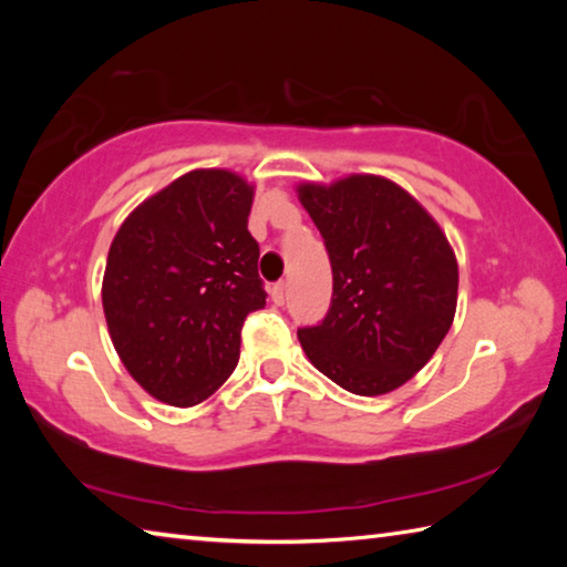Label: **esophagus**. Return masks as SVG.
I'll use <instances>...</instances> for the list:
<instances>
[{
	"instance_id": "esophagus-1",
	"label": "esophagus",
	"mask_w": 567,
	"mask_h": 567,
	"mask_svg": "<svg viewBox=\"0 0 567 567\" xmlns=\"http://www.w3.org/2000/svg\"><path fill=\"white\" fill-rule=\"evenodd\" d=\"M270 297H272V302H275V305H282V302H285V282H277V285H272Z\"/></svg>"
}]
</instances>
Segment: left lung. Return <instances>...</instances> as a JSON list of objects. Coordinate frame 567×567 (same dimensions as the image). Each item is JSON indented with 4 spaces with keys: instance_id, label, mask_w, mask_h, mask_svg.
I'll use <instances>...</instances> for the list:
<instances>
[{
    "instance_id": "obj_1",
    "label": "left lung",
    "mask_w": 567,
    "mask_h": 567,
    "mask_svg": "<svg viewBox=\"0 0 567 567\" xmlns=\"http://www.w3.org/2000/svg\"><path fill=\"white\" fill-rule=\"evenodd\" d=\"M332 262V305L297 330L315 368L352 395L398 390L445 340L457 307V257L437 219L382 175L295 187Z\"/></svg>"
}]
</instances>
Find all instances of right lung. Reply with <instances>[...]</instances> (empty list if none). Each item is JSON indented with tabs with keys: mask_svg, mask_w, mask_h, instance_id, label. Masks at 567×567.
<instances>
[{
	"mask_svg": "<svg viewBox=\"0 0 567 567\" xmlns=\"http://www.w3.org/2000/svg\"><path fill=\"white\" fill-rule=\"evenodd\" d=\"M252 199L255 185L233 169H192L134 207L112 239L104 320L124 368L159 402L215 395L239 360L245 318L265 307Z\"/></svg>",
	"mask_w": 567,
	"mask_h": 567,
	"instance_id": "obj_1",
	"label": "right lung"
}]
</instances>
